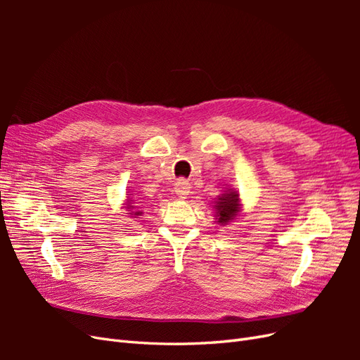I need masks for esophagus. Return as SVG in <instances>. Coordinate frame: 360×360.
I'll use <instances>...</instances> for the list:
<instances>
[{"instance_id":"esophagus-1","label":"esophagus","mask_w":360,"mask_h":360,"mask_svg":"<svg viewBox=\"0 0 360 360\" xmlns=\"http://www.w3.org/2000/svg\"><path fill=\"white\" fill-rule=\"evenodd\" d=\"M174 191H176V193L179 195L180 198H184L191 191V184H189L188 180L180 179V180L176 181V184H174Z\"/></svg>"}]
</instances>
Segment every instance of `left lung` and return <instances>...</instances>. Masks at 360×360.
I'll return each mask as SVG.
<instances>
[{
  "label": "left lung",
  "instance_id": "left-lung-1",
  "mask_svg": "<svg viewBox=\"0 0 360 360\" xmlns=\"http://www.w3.org/2000/svg\"><path fill=\"white\" fill-rule=\"evenodd\" d=\"M213 209L216 212L217 224H221V225L230 224L231 221L236 219L237 214L240 213V209H242L238 193L236 191L228 189V192L222 193L221 197L217 198Z\"/></svg>",
  "mask_w": 360,
  "mask_h": 360
}]
</instances>
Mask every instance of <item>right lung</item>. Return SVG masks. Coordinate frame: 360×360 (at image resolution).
Segmentation results:
<instances>
[{"label": "right lung", "mask_w": 360, "mask_h": 360, "mask_svg": "<svg viewBox=\"0 0 360 360\" xmlns=\"http://www.w3.org/2000/svg\"><path fill=\"white\" fill-rule=\"evenodd\" d=\"M132 200H127V207H126V209H130V210H134L135 209V207L132 205ZM129 214H132V217H136V216H141V214H143V212H132V213H129Z\"/></svg>", "instance_id": "add662e5"}]
</instances>
